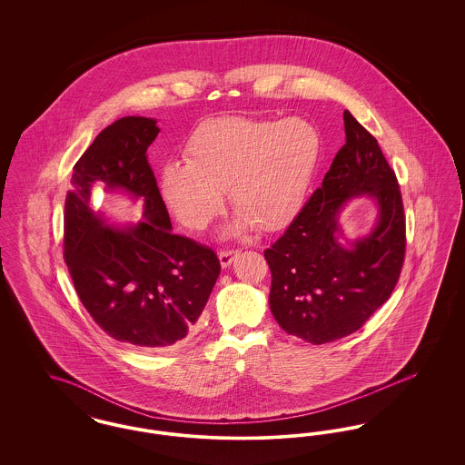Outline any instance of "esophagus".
Masks as SVG:
<instances>
[{
  "label": "esophagus",
  "instance_id": "1",
  "mask_svg": "<svg viewBox=\"0 0 465 465\" xmlns=\"http://www.w3.org/2000/svg\"><path fill=\"white\" fill-rule=\"evenodd\" d=\"M239 254H241L239 251H223V252H220V263H222L223 268H228L232 265L237 260Z\"/></svg>",
  "mask_w": 465,
  "mask_h": 465
}]
</instances>
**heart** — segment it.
I'll use <instances>...</instances> for the list:
<instances>
[{
  "instance_id": "heart-1",
  "label": "heart",
  "mask_w": 465,
  "mask_h": 465,
  "mask_svg": "<svg viewBox=\"0 0 465 465\" xmlns=\"http://www.w3.org/2000/svg\"><path fill=\"white\" fill-rule=\"evenodd\" d=\"M319 155V133L303 118L216 116L190 134L184 163L160 169L158 195L177 222L200 232L222 213L228 190L237 209L228 235L251 224L275 232L302 211Z\"/></svg>"
}]
</instances>
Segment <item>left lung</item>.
<instances>
[{"instance_id":"left-lung-1","label":"left lung","mask_w":465,"mask_h":465,"mask_svg":"<svg viewBox=\"0 0 465 465\" xmlns=\"http://www.w3.org/2000/svg\"><path fill=\"white\" fill-rule=\"evenodd\" d=\"M345 144L322 186L284 235L265 251L270 310L279 326L313 345L357 331L398 284L404 260V211L398 179L378 141L345 111ZM371 199L377 218L366 236L344 237L339 216L354 198Z\"/></svg>"}]
</instances>
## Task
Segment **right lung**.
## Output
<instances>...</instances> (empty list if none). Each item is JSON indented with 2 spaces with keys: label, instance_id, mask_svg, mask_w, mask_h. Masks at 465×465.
<instances>
[{
  "label": "right lung",
  "instance_id": "add662e5",
  "mask_svg": "<svg viewBox=\"0 0 465 465\" xmlns=\"http://www.w3.org/2000/svg\"><path fill=\"white\" fill-rule=\"evenodd\" d=\"M155 118L124 116L76 162L64 213V260L95 324L144 351L179 347L197 331L222 265L214 251L174 235L146 152ZM101 187L143 203V220L111 223L89 207Z\"/></svg>",
  "mask_w": 465,
  "mask_h": 465
}]
</instances>
